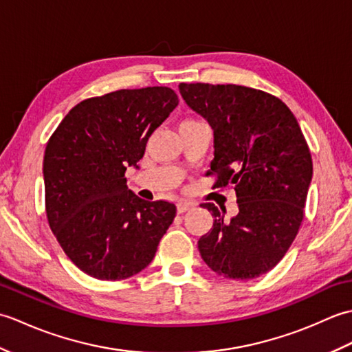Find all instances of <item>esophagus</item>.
Wrapping results in <instances>:
<instances>
[{
	"instance_id": "34e87169",
	"label": "esophagus",
	"mask_w": 352,
	"mask_h": 352,
	"mask_svg": "<svg viewBox=\"0 0 352 352\" xmlns=\"http://www.w3.org/2000/svg\"><path fill=\"white\" fill-rule=\"evenodd\" d=\"M192 207H193V203H189V201H178V203H177V210H178V213L188 212L189 208H192Z\"/></svg>"
}]
</instances>
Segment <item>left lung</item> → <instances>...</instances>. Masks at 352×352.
<instances>
[{
  "label": "left lung",
  "mask_w": 352,
  "mask_h": 352,
  "mask_svg": "<svg viewBox=\"0 0 352 352\" xmlns=\"http://www.w3.org/2000/svg\"><path fill=\"white\" fill-rule=\"evenodd\" d=\"M186 104L213 130V188L231 186L239 212L198 241L207 266L230 280H252L278 265L295 241L313 177L311 154L296 118L276 96L237 85L180 83Z\"/></svg>",
  "instance_id": "obj_1"
}]
</instances>
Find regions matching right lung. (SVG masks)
I'll return each mask as SVG.
<instances>
[{"label": "right lung", "mask_w": 352, "mask_h": 352, "mask_svg": "<svg viewBox=\"0 0 352 352\" xmlns=\"http://www.w3.org/2000/svg\"><path fill=\"white\" fill-rule=\"evenodd\" d=\"M178 106L169 87L121 89L77 104L43 155L45 210L66 256L98 280H125L151 263L175 204L126 188L149 136Z\"/></svg>", "instance_id": "obj_1"}]
</instances>
